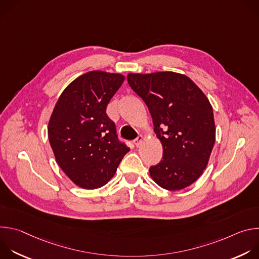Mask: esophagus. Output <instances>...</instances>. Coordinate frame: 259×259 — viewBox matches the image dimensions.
Segmentation results:
<instances>
[{
  "label": "esophagus",
  "instance_id": "obj_1",
  "mask_svg": "<svg viewBox=\"0 0 259 259\" xmlns=\"http://www.w3.org/2000/svg\"><path fill=\"white\" fill-rule=\"evenodd\" d=\"M143 140V137H142V135H138V137L136 138V139H134L133 140V143L135 144V146H139L140 145V143H141V141Z\"/></svg>",
  "mask_w": 259,
  "mask_h": 259
}]
</instances>
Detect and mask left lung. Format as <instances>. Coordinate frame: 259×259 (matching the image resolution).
<instances>
[{
    "label": "left lung",
    "mask_w": 259,
    "mask_h": 259,
    "mask_svg": "<svg viewBox=\"0 0 259 259\" xmlns=\"http://www.w3.org/2000/svg\"><path fill=\"white\" fill-rule=\"evenodd\" d=\"M128 84L149 107L163 160L150 168L155 182L179 191L194 183L207 167L215 142L212 106L186 75L173 71L129 73Z\"/></svg>",
    "instance_id": "obj_1"
}]
</instances>
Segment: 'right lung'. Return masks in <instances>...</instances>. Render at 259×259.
<instances>
[{
	"label": "right lung",
	"instance_id": "right-lung-1",
	"mask_svg": "<svg viewBox=\"0 0 259 259\" xmlns=\"http://www.w3.org/2000/svg\"><path fill=\"white\" fill-rule=\"evenodd\" d=\"M124 80L120 73L89 71L72 81L55 104L48 125L50 145L57 164L80 188L103 187L130 151L106 115Z\"/></svg>",
	"mask_w": 259,
	"mask_h": 259
}]
</instances>
